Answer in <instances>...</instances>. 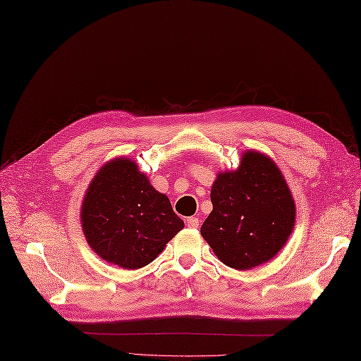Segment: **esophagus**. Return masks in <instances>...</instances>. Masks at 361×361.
I'll list each match as a JSON object with an SVG mask.
<instances>
[{
  "instance_id": "obj_1",
  "label": "esophagus",
  "mask_w": 361,
  "mask_h": 361,
  "mask_svg": "<svg viewBox=\"0 0 361 361\" xmlns=\"http://www.w3.org/2000/svg\"><path fill=\"white\" fill-rule=\"evenodd\" d=\"M186 225L189 228H198V225H200V220H198V217H188Z\"/></svg>"
}]
</instances>
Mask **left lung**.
<instances>
[{
    "label": "left lung",
    "instance_id": "left-lung-1",
    "mask_svg": "<svg viewBox=\"0 0 361 361\" xmlns=\"http://www.w3.org/2000/svg\"><path fill=\"white\" fill-rule=\"evenodd\" d=\"M212 212L200 233L225 265L250 270L273 259L295 226V200L283 175L264 153L248 150L234 172H220Z\"/></svg>",
    "mask_w": 361,
    "mask_h": 361
}]
</instances>
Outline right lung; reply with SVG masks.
I'll list each match as a JSON object with an SVG mask.
<instances>
[{"mask_svg":"<svg viewBox=\"0 0 361 361\" xmlns=\"http://www.w3.org/2000/svg\"><path fill=\"white\" fill-rule=\"evenodd\" d=\"M80 219L96 255L126 270L150 264L185 228L169 198L130 158L111 159L101 167L82 202Z\"/></svg>","mask_w":361,"mask_h":361,"instance_id":"obj_1","label":"right lung"}]
</instances>
